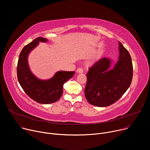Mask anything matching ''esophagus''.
<instances>
[{
  "label": "esophagus",
  "mask_w": 150,
  "mask_h": 150,
  "mask_svg": "<svg viewBox=\"0 0 150 150\" xmlns=\"http://www.w3.org/2000/svg\"><path fill=\"white\" fill-rule=\"evenodd\" d=\"M76 72L78 73H82L83 72V70L82 68H79V69H77Z\"/></svg>",
  "instance_id": "34e87169"
}]
</instances>
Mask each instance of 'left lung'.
I'll use <instances>...</instances> for the list:
<instances>
[{"label": "left lung", "instance_id": "obj_1", "mask_svg": "<svg viewBox=\"0 0 150 150\" xmlns=\"http://www.w3.org/2000/svg\"><path fill=\"white\" fill-rule=\"evenodd\" d=\"M120 56L110 70L111 61L103 58L89 69L85 89V97L92 105H110L122 96L129 88L133 77V65L127 50L119 42Z\"/></svg>", "mask_w": 150, "mask_h": 150}]
</instances>
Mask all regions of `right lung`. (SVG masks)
<instances>
[{
  "label": "right lung",
  "mask_w": 150,
  "mask_h": 150,
  "mask_svg": "<svg viewBox=\"0 0 150 150\" xmlns=\"http://www.w3.org/2000/svg\"><path fill=\"white\" fill-rule=\"evenodd\" d=\"M47 40L39 37L25 45L20 52L16 69L18 80L25 93L37 103L45 104L57 101L62 94L64 84L75 74L74 71H60L51 79L41 80L31 73L27 62L28 55L39 42Z\"/></svg>",
  "instance_id": "obj_1"
}]
</instances>
